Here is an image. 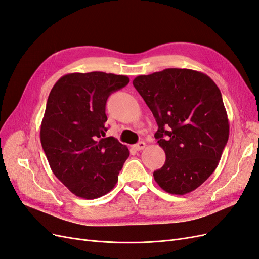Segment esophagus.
I'll use <instances>...</instances> for the list:
<instances>
[{
  "mask_svg": "<svg viewBox=\"0 0 259 259\" xmlns=\"http://www.w3.org/2000/svg\"><path fill=\"white\" fill-rule=\"evenodd\" d=\"M145 147H146V144L144 142H139L138 144L134 145V149H135V150H137V151L143 150V149H145Z\"/></svg>",
  "mask_w": 259,
  "mask_h": 259,
  "instance_id": "esophagus-1",
  "label": "esophagus"
}]
</instances>
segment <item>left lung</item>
I'll return each mask as SVG.
<instances>
[{
    "label": "left lung",
    "mask_w": 259,
    "mask_h": 259,
    "mask_svg": "<svg viewBox=\"0 0 259 259\" xmlns=\"http://www.w3.org/2000/svg\"><path fill=\"white\" fill-rule=\"evenodd\" d=\"M133 85L158 123L166 155L153 173L164 191L183 195L214 173L229 137V121L215 82L191 69L169 68L136 76Z\"/></svg>",
    "instance_id": "8db88e82"
}]
</instances>
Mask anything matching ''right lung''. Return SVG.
<instances>
[{"mask_svg": "<svg viewBox=\"0 0 259 259\" xmlns=\"http://www.w3.org/2000/svg\"><path fill=\"white\" fill-rule=\"evenodd\" d=\"M128 82L113 73H69L50 93L41 144L53 173L76 197L93 200L111 191L128 158L126 146L104 138L107 99Z\"/></svg>", "mask_w": 259, "mask_h": 259, "instance_id": "obj_1", "label": "right lung"}]
</instances>
